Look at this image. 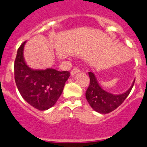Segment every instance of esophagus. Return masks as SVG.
Here are the masks:
<instances>
[{
	"label": "esophagus",
	"instance_id": "esophagus-1",
	"mask_svg": "<svg viewBox=\"0 0 147 147\" xmlns=\"http://www.w3.org/2000/svg\"><path fill=\"white\" fill-rule=\"evenodd\" d=\"M80 72V69L78 68V67H74L73 69L71 70V75H75L76 73H78V72Z\"/></svg>",
	"mask_w": 147,
	"mask_h": 147
}]
</instances>
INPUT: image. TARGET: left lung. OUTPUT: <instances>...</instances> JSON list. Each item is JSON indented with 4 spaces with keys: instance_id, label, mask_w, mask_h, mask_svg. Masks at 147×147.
Here are the masks:
<instances>
[{
    "instance_id": "8db88e82",
    "label": "left lung",
    "mask_w": 147,
    "mask_h": 147,
    "mask_svg": "<svg viewBox=\"0 0 147 147\" xmlns=\"http://www.w3.org/2000/svg\"><path fill=\"white\" fill-rule=\"evenodd\" d=\"M88 75L90 84L86 92V99L96 112L101 114L109 113L117 109L129 95L135 83L134 80L131 87L126 92L114 95L101 88L93 72H89Z\"/></svg>"
}]
</instances>
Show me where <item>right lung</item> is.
Instances as JSON below:
<instances>
[{"instance_id":"right-lung-1","label":"right lung","mask_w":147,"mask_h":147,"mask_svg":"<svg viewBox=\"0 0 147 147\" xmlns=\"http://www.w3.org/2000/svg\"><path fill=\"white\" fill-rule=\"evenodd\" d=\"M26 41L18 49L14 61V78L20 94L29 105L43 111L56 104L70 73L54 69L34 70L26 64L23 50Z\"/></svg>"}]
</instances>
